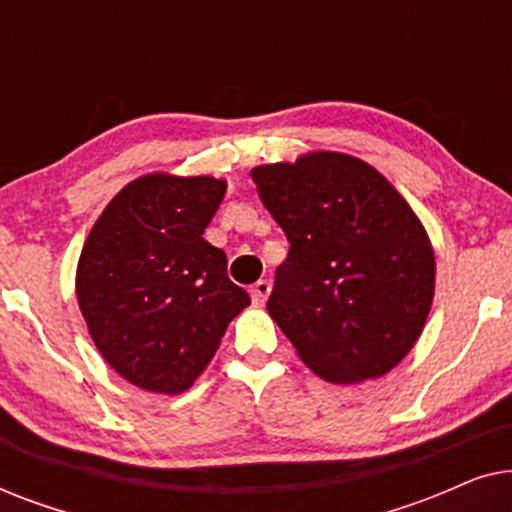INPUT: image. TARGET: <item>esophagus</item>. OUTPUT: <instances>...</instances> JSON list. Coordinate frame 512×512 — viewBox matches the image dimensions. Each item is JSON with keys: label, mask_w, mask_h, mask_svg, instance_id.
Here are the masks:
<instances>
[{"label": "esophagus", "mask_w": 512, "mask_h": 512, "mask_svg": "<svg viewBox=\"0 0 512 512\" xmlns=\"http://www.w3.org/2000/svg\"><path fill=\"white\" fill-rule=\"evenodd\" d=\"M270 291H272V284L268 279H258V282L251 286V300H254L256 305H263L265 300H268Z\"/></svg>", "instance_id": "esophagus-1"}]
</instances>
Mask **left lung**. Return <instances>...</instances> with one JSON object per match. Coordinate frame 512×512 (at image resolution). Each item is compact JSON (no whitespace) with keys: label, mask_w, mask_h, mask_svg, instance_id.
I'll list each match as a JSON object with an SVG mask.
<instances>
[{"label":"left lung","mask_w":512,"mask_h":512,"mask_svg":"<svg viewBox=\"0 0 512 512\" xmlns=\"http://www.w3.org/2000/svg\"><path fill=\"white\" fill-rule=\"evenodd\" d=\"M251 177L291 244L270 317L326 382L389 373L433 303L436 258L422 221L373 165L347 153H305Z\"/></svg>","instance_id":"obj_1"}]
</instances>
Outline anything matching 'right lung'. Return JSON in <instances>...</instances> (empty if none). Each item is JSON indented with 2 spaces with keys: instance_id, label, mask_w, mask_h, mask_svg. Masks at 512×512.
Masks as SVG:
<instances>
[{
  "instance_id": "obj_1",
  "label": "right lung",
  "mask_w": 512,
  "mask_h": 512,
  "mask_svg": "<svg viewBox=\"0 0 512 512\" xmlns=\"http://www.w3.org/2000/svg\"><path fill=\"white\" fill-rule=\"evenodd\" d=\"M226 181L153 172L104 207L83 244L76 298L102 359L153 394H181L214 359L249 293L202 233Z\"/></svg>"
}]
</instances>
